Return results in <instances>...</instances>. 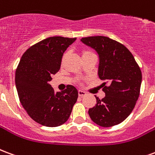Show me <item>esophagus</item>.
Masks as SVG:
<instances>
[{
  "instance_id": "obj_1",
  "label": "esophagus",
  "mask_w": 155,
  "mask_h": 155,
  "mask_svg": "<svg viewBox=\"0 0 155 155\" xmlns=\"http://www.w3.org/2000/svg\"><path fill=\"white\" fill-rule=\"evenodd\" d=\"M78 94H79L80 97H83L84 95H86V93H85L84 91H81V90H79V91H78Z\"/></svg>"
}]
</instances>
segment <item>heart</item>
I'll return each instance as SVG.
<instances>
[{"mask_svg":"<svg viewBox=\"0 0 155 155\" xmlns=\"http://www.w3.org/2000/svg\"><path fill=\"white\" fill-rule=\"evenodd\" d=\"M88 53H91V51H84L83 52H82V54H88Z\"/></svg>","mask_w":155,"mask_h":155,"instance_id":"obj_1","label":"heart"}]
</instances>
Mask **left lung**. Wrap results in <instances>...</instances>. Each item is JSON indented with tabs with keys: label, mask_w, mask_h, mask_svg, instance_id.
Returning <instances> with one entry per match:
<instances>
[{
	"label": "left lung",
	"mask_w": 155,
	"mask_h": 155,
	"mask_svg": "<svg viewBox=\"0 0 155 155\" xmlns=\"http://www.w3.org/2000/svg\"><path fill=\"white\" fill-rule=\"evenodd\" d=\"M99 54L98 74L105 96L96 98V104L88 113L98 125L111 127L123 122L135 106L142 81V73L133 54L124 45L106 36L81 39Z\"/></svg>",
	"instance_id": "1"
}]
</instances>
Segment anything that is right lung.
Returning <instances> with one entry per match:
<instances>
[{
  "label": "right lung",
  "mask_w": 155,
  "mask_h": 155,
  "mask_svg": "<svg viewBox=\"0 0 155 155\" xmlns=\"http://www.w3.org/2000/svg\"><path fill=\"white\" fill-rule=\"evenodd\" d=\"M76 38L49 37L26 50L15 71L19 99L27 114L44 126L57 127L65 123L77 101L78 91L67 85L54 92L50 82L61 68L64 52Z\"/></svg>",
  "instance_id": "right-lung-1"
}]
</instances>
